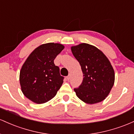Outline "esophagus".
Listing matches in <instances>:
<instances>
[{
    "mask_svg": "<svg viewBox=\"0 0 134 134\" xmlns=\"http://www.w3.org/2000/svg\"><path fill=\"white\" fill-rule=\"evenodd\" d=\"M66 79L68 80H70V75H68V76H66Z\"/></svg>",
    "mask_w": 134,
    "mask_h": 134,
    "instance_id": "34e87169",
    "label": "esophagus"
}]
</instances>
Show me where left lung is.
<instances>
[{
    "mask_svg": "<svg viewBox=\"0 0 134 134\" xmlns=\"http://www.w3.org/2000/svg\"><path fill=\"white\" fill-rule=\"evenodd\" d=\"M71 49L83 75L82 84L74 88L76 95L87 104L103 101L115 83V71L109 59L101 51L88 43L72 46Z\"/></svg>",
    "mask_w": 134,
    "mask_h": 134,
    "instance_id": "8db88e82",
    "label": "left lung"
}]
</instances>
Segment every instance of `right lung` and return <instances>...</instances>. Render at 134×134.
<instances>
[{
    "mask_svg": "<svg viewBox=\"0 0 134 134\" xmlns=\"http://www.w3.org/2000/svg\"><path fill=\"white\" fill-rule=\"evenodd\" d=\"M64 47L47 43L36 48L28 57L19 74L21 91L28 99L37 104L49 101L56 95L63 83L59 68L54 60Z\"/></svg>",
    "mask_w": 134,
    "mask_h": 134,
    "instance_id": "obj_1",
    "label": "right lung"
}]
</instances>
